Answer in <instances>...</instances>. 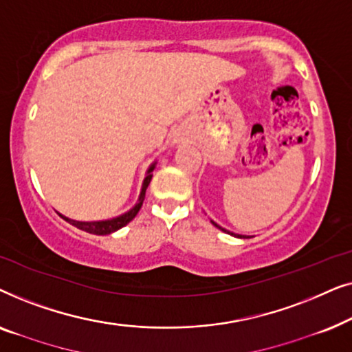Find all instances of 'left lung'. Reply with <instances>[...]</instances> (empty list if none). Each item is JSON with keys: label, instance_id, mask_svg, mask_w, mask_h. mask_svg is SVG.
Masks as SVG:
<instances>
[{"label": "left lung", "instance_id": "1", "mask_svg": "<svg viewBox=\"0 0 352 352\" xmlns=\"http://www.w3.org/2000/svg\"><path fill=\"white\" fill-rule=\"evenodd\" d=\"M211 223H213V221H211ZM214 226H216V228H218V229H221V230H224V232H228V234H230V235H234V237H242V235H237V234H234V232H229V230H226V229H223V228H221V226H218V224H216V223H213Z\"/></svg>", "mask_w": 352, "mask_h": 352}]
</instances>
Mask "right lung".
<instances>
[{"mask_svg":"<svg viewBox=\"0 0 352 352\" xmlns=\"http://www.w3.org/2000/svg\"><path fill=\"white\" fill-rule=\"evenodd\" d=\"M153 166L148 168L147 171V176L146 179H144V184H142V190H141V195H139V201L134 206L133 210H129L128 213H124L122 216H118V218H113V219H105V221H75V219H69L65 218V216H62L65 221H69L72 226H75V228H78L81 230H85V232H89V234H96V235H107V234H112L115 230L122 229L123 226H126L129 221L134 219V216L139 213V210H141L142 206V201L146 199V190L148 184H151V179H152V171H153Z\"/></svg>","mask_w":352,"mask_h":352,"instance_id":"1","label":"right lung"}]
</instances>
